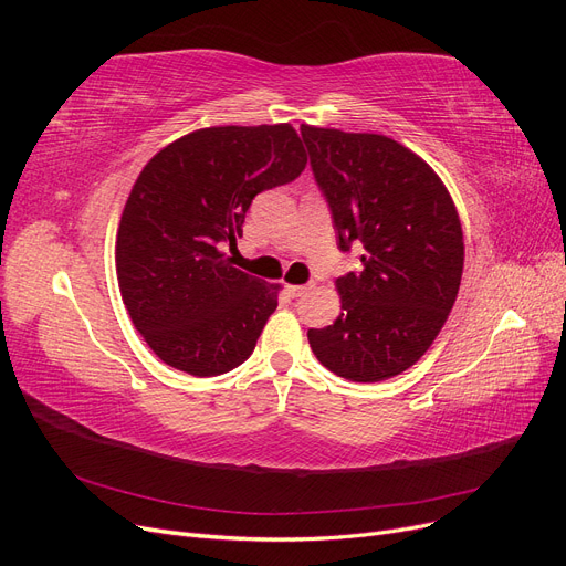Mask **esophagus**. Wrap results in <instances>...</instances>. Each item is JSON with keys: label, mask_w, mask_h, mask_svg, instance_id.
Segmentation results:
<instances>
[{"label": "esophagus", "mask_w": 566, "mask_h": 566, "mask_svg": "<svg viewBox=\"0 0 566 566\" xmlns=\"http://www.w3.org/2000/svg\"><path fill=\"white\" fill-rule=\"evenodd\" d=\"M306 293H310V285H287L290 297H304Z\"/></svg>", "instance_id": "obj_1"}]
</instances>
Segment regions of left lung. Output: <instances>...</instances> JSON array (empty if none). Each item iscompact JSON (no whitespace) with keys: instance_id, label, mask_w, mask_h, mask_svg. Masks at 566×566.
<instances>
[{"instance_id":"8db88e82","label":"left lung","mask_w":566,"mask_h":566,"mask_svg":"<svg viewBox=\"0 0 566 566\" xmlns=\"http://www.w3.org/2000/svg\"><path fill=\"white\" fill-rule=\"evenodd\" d=\"M337 248H364L335 281L342 314L306 333L318 361L352 382H380L430 349L458 297L462 229L434 169L382 134L302 125Z\"/></svg>"}]
</instances>
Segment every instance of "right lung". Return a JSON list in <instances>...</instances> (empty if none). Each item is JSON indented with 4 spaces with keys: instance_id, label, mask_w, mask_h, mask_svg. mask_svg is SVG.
Listing matches in <instances>:
<instances>
[{
    "instance_id": "obj_1",
    "label": "right lung",
    "mask_w": 566,
    "mask_h": 566,
    "mask_svg": "<svg viewBox=\"0 0 566 566\" xmlns=\"http://www.w3.org/2000/svg\"><path fill=\"white\" fill-rule=\"evenodd\" d=\"M306 153L290 125L208 127L142 169L117 229L115 264L134 328L167 366L198 378L252 354L279 285L229 264L256 193L295 181Z\"/></svg>"
}]
</instances>
